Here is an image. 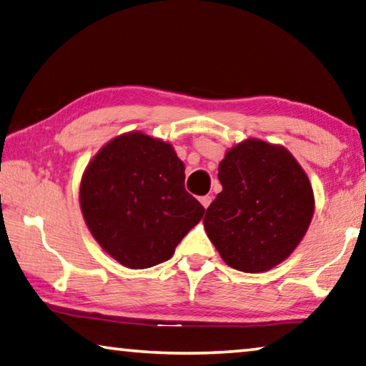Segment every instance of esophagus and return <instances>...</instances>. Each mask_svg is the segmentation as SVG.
Here are the masks:
<instances>
[{
  "mask_svg": "<svg viewBox=\"0 0 366 366\" xmlns=\"http://www.w3.org/2000/svg\"><path fill=\"white\" fill-rule=\"evenodd\" d=\"M210 202H212V197H210V195H202V197H200V204L204 205L205 209H207V207L210 205Z\"/></svg>",
  "mask_w": 366,
  "mask_h": 366,
  "instance_id": "obj_1",
  "label": "esophagus"
}]
</instances>
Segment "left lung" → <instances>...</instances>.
Instances as JSON below:
<instances>
[{"mask_svg":"<svg viewBox=\"0 0 366 366\" xmlns=\"http://www.w3.org/2000/svg\"><path fill=\"white\" fill-rule=\"evenodd\" d=\"M223 190L204 218L223 261L244 272L274 268L291 254L314 215V192L282 146L247 139L218 166Z\"/></svg>","mask_w":366,"mask_h":366,"instance_id":"1","label":"left lung"}]
</instances>
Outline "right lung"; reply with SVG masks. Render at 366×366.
<instances>
[{
    "instance_id": "1",
    "label": "right lung",
    "mask_w": 366,
    "mask_h": 366,
    "mask_svg": "<svg viewBox=\"0 0 366 366\" xmlns=\"http://www.w3.org/2000/svg\"><path fill=\"white\" fill-rule=\"evenodd\" d=\"M172 146L143 133L112 139L81 177L80 207L92 235L131 269L164 263L205 209L184 187Z\"/></svg>"
}]
</instances>
